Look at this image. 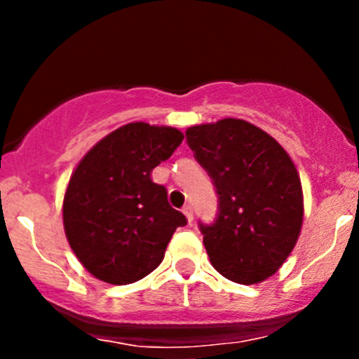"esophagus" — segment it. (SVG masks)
<instances>
[{
    "instance_id": "34e87169",
    "label": "esophagus",
    "mask_w": 359,
    "mask_h": 359,
    "mask_svg": "<svg viewBox=\"0 0 359 359\" xmlns=\"http://www.w3.org/2000/svg\"><path fill=\"white\" fill-rule=\"evenodd\" d=\"M182 212H184V215H186L187 222H193V219H194V215H193V206L186 205V206H184Z\"/></svg>"
}]
</instances>
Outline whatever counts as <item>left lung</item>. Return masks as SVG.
<instances>
[{
	"label": "left lung",
	"instance_id": "left-lung-1",
	"mask_svg": "<svg viewBox=\"0 0 359 359\" xmlns=\"http://www.w3.org/2000/svg\"><path fill=\"white\" fill-rule=\"evenodd\" d=\"M186 139L219 196L215 222H200L210 262L234 283L267 280L283 266L302 227L295 165L269 133L243 119L191 126Z\"/></svg>",
	"mask_w": 359,
	"mask_h": 359
}]
</instances>
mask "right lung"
Here are the masks:
<instances>
[{
  "label": "right lung",
  "instance_id": "right-lung-1",
  "mask_svg": "<svg viewBox=\"0 0 359 359\" xmlns=\"http://www.w3.org/2000/svg\"><path fill=\"white\" fill-rule=\"evenodd\" d=\"M172 126L128 123L97 142L76 166L64 196V231L97 280L128 285L161 264L187 219L168 203L151 172L180 146Z\"/></svg>",
  "mask_w": 359,
  "mask_h": 359
}]
</instances>
